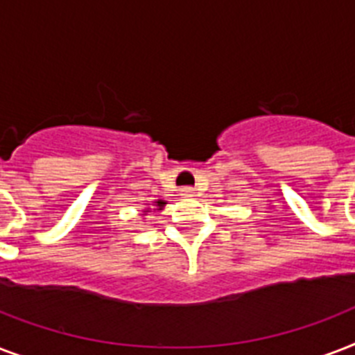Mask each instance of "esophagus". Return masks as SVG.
Here are the masks:
<instances>
[{"mask_svg":"<svg viewBox=\"0 0 355 355\" xmlns=\"http://www.w3.org/2000/svg\"><path fill=\"white\" fill-rule=\"evenodd\" d=\"M195 189L193 188H182L180 189V197H193Z\"/></svg>","mask_w":355,"mask_h":355,"instance_id":"1","label":"esophagus"}]
</instances>
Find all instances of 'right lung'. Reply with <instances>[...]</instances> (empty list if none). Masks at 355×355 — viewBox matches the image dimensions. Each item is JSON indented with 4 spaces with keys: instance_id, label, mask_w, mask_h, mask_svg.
<instances>
[{
    "instance_id": "1",
    "label": "right lung",
    "mask_w": 355,
    "mask_h": 355,
    "mask_svg": "<svg viewBox=\"0 0 355 355\" xmlns=\"http://www.w3.org/2000/svg\"><path fill=\"white\" fill-rule=\"evenodd\" d=\"M166 205H167V200H162V199L155 200V202H153V206H147V208H145V210L141 211V216H147L149 211H155V210L162 211V210H164V206H166Z\"/></svg>"
}]
</instances>
